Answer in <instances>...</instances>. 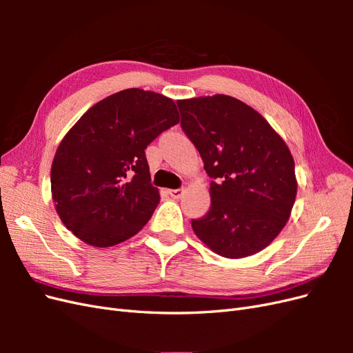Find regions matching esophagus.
<instances>
[{"label": "esophagus", "mask_w": 353, "mask_h": 353, "mask_svg": "<svg viewBox=\"0 0 353 353\" xmlns=\"http://www.w3.org/2000/svg\"><path fill=\"white\" fill-rule=\"evenodd\" d=\"M168 194L172 199H179L184 194V188H176V190H168Z\"/></svg>", "instance_id": "obj_1"}]
</instances>
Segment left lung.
<instances>
[{
	"label": "left lung",
	"instance_id": "8db88e82",
	"mask_svg": "<svg viewBox=\"0 0 353 353\" xmlns=\"http://www.w3.org/2000/svg\"><path fill=\"white\" fill-rule=\"evenodd\" d=\"M181 128L210 181V208L191 221L196 236L223 258L265 249L284 228L297 183L290 150L250 105L216 94L176 101Z\"/></svg>",
	"mask_w": 353,
	"mask_h": 353
}]
</instances>
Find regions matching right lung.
I'll return each instance as SVG.
<instances>
[{
	"instance_id": "1",
	"label": "right lung",
	"mask_w": 353,
	"mask_h": 353,
	"mask_svg": "<svg viewBox=\"0 0 353 353\" xmlns=\"http://www.w3.org/2000/svg\"><path fill=\"white\" fill-rule=\"evenodd\" d=\"M179 122L162 94L130 88L99 101L63 138L51 166L61 222L94 248L135 236L159 203L145 148Z\"/></svg>"
}]
</instances>
